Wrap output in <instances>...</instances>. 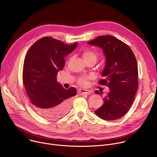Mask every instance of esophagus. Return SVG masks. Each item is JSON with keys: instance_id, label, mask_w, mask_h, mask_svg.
<instances>
[{"instance_id": "esophagus-1", "label": "esophagus", "mask_w": 157, "mask_h": 157, "mask_svg": "<svg viewBox=\"0 0 157 157\" xmlns=\"http://www.w3.org/2000/svg\"><path fill=\"white\" fill-rule=\"evenodd\" d=\"M78 92L81 95H84V94L88 95L91 93V91L90 90H87V89H80Z\"/></svg>"}]
</instances>
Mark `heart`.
Wrapping results in <instances>:
<instances>
[{"instance_id": "obj_1", "label": "heart", "mask_w": 157, "mask_h": 157, "mask_svg": "<svg viewBox=\"0 0 157 157\" xmlns=\"http://www.w3.org/2000/svg\"><path fill=\"white\" fill-rule=\"evenodd\" d=\"M82 57L84 60L94 58L96 59V54L91 50H85L82 53ZM91 78V76H82L78 79V83L81 86H86L88 83V80Z\"/></svg>"}]
</instances>
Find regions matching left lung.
Segmentation results:
<instances>
[{
  "label": "left lung",
  "mask_w": 157,
  "mask_h": 157,
  "mask_svg": "<svg viewBox=\"0 0 157 157\" xmlns=\"http://www.w3.org/2000/svg\"><path fill=\"white\" fill-rule=\"evenodd\" d=\"M87 43L103 50L106 62L101 74L104 79L99 84L109 87V92L103 98L104 104L94 113L105 121L119 119L128 111L137 91L136 56L127 44L113 36H99ZM94 93L101 94L99 91Z\"/></svg>",
  "instance_id": "left-lung-1"
}]
</instances>
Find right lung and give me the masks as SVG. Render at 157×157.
<instances>
[{"label": "right lung", "instance_id": "1", "mask_svg": "<svg viewBox=\"0 0 157 157\" xmlns=\"http://www.w3.org/2000/svg\"><path fill=\"white\" fill-rule=\"evenodd\" d=\"M77 45V42L68 45L45 36L35 42L27 52L23 67V83L35 111L44 118L59 119L70 109L76 89L63 88L57 82L56 76L63 69L64 57Z\"/></svg>", "mask_w": 157, "mask_h": 157}]
</instances>
